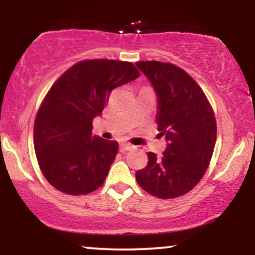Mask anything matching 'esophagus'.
Here are the masks:
<instances>
[{"label":"esophagus","instance_id":"esophagus-1","mask_svg":"<svg viewBox=\"0 0 255 255\" xmlns=\"http://www.w3.org/2000/svg\"><path fill=\"white\" fill-rule=\"evenodd\" d=\"M120 147H121V151H129V150H133L134 146L128 144V142H122Z\"/></svg>","mask_w":255,"mask_h":255}]
</instances>
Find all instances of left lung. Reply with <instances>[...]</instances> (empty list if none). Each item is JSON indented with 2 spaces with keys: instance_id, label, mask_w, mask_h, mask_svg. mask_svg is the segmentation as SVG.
<instances>
[{
  "instance_id": "left-lung-1",
  "label": "left lung",
  "mask_w": 255,
  "mask_h": 255,
  "mask_svg": "<svg viewBox=\"0 0 255 255\" xmlns=\"http://www.w3.org/2000/svg\"><path fill=\"white\" fill-rule=\"evenodd\" d=\"M135 64L153 86L158 130L168 141L160 157L148 152L136 182L157 198L181 197L197 186L211 160L217 135L213 110L194 79L178 67L158 61Z\"/></svg>"
}]
</instances>
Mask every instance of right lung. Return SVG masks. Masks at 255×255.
Masks as SVG:
<instances>
[{
    "mask_svg": "<svg viewBox=\"0 0 255 255\" xmlns=\"http://www.w3.org/2000/svg\"><path fill=\"white\" fill-rule=\"evenodd\" d=\"M137 77L133 63L102 58L74 64L52 85L33 129L38 164L52 187L80 195L104 183L119 142L92 135V121L111 91Z\"/></svg>",
    "mask_w": 255,
    "mask_h": 255,
    "instance_id": "add662e5",
    "label": "right lung"
}]
</instances>
